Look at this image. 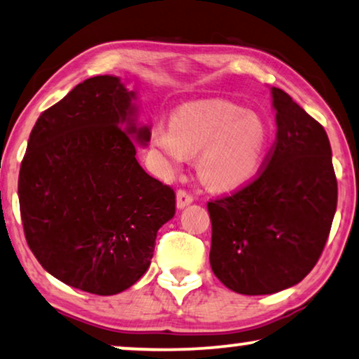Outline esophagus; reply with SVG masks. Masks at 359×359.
Instances as JSON below:
<instances>
[{
  "mask_svg": "<svg viewBox=\"0 0 359 359\" xmlns=\"http://www.w3.org/2000/svg\"><path fill=\"white\" fill-rule=\"evenodd\" d=\"M192 202H194L192 194H189L187 190H184V189L177 190V207L184 208V207H187V205H190Z\"/></svg>",
  "mask_w": 359,
  "mask_h": 359,
  "instance_id": "34e87169",
  "label": "esophagus"
}]
</instances>
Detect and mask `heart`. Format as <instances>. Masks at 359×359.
Wrapping results in <instances>:
<instances>
[{
    "mask_svg": "<svg viewBox=\"0 0 359 359\" xmlns=\"http://www.w3.org/2000/svg\"><path fill=\"white\" fill-rule=\"evenodd\" d=\"M269 126L264 118L226 100L182 104L170 116V126L156 124L151 147L167 169H179L187 156L197 154V170L215 189H235L261 169Z\"/></svg>",
    "mask_w": 359,
    "mask_h": 359,
    "instance_id": "heart-1",
    "label": "heart"
}]
</instances>
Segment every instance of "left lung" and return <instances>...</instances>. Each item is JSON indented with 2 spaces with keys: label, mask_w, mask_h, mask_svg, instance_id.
I'll list each match as a JSON object with an SVG mask.
<instances>
[{
  "label": "left lung",
  "mask_w": 359,
  "mask_h": 359,
  "mask_svg": "<svg viewBox=\"0 0 359 359\" xmlns=\"http://www.w3.org/2000/svg\"><path fill=\"white\" fill-rule=\"evenodd\" d=\"M271 93L277 135L261 170L245 187L207 203L213 274L245 295L299 284L317 264L337 210L323 126L284 90Z\"/></svg>",
  "instance_id": "obj_1"
}]
</instances>
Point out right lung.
<instances>
[{"instance_id": "right-lung-1", "label": "right lung", "mask_w": 359, "mask_h": 359, "mask_svg": "<svg viewBox=\"0 0 359 359\" xmlns=\"http://www.w3.org/2000/svg\"><path fill=\"white\" fill-rule=\"evenodd\" d=\"M135 93L118 76L85 80L41 113L18 182L27 245L41 266L72 287L113 295L151 264L157 229L175 213L169 185L136 161Z\"/></svg>"}]
</instances>
